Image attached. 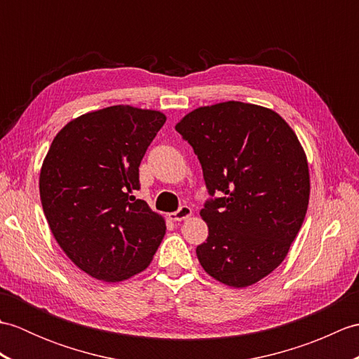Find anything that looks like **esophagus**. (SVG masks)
I'll use <instances>...</instances> for the list:
<instances>
[{
	"label": "esophagus",
	"mask_w": 359,
	"mask_h": 359,
	"mask_svg": "<svg viewBox=\"0 0 359 359\" xmlns=\"http://www.w3.org/2000/svg\"><path fill=\"white\" fill-rule=\"evenodd\" d=\"M191 216H193V210L187 207V205H184V207H180L175 212H171L170 219L174 220V222H182V220H185Z\"/></svg>",
	"instance_id": "esophagus-1"
}]
</instances>
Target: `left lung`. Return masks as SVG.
<instances>
[{
	"instance_id": "left-lung-1",
	"label": "left lung",
	"mask_w": 359,
	"mask_h": 359,
	"mask_svg": "<svg viewBox=\"0 0 359 359\" xmlns=\"http://www.w3.org/2000/svg\"><path fill=\"white\" fill-rule=\"evenodd\" d=\"M175 131L197 154L210 194L220 196L201 210L202 269L228 287L256 284L282 264L306 219V151L278 112L234 100L188 112Z\"/></svg>"
}]
</instances>
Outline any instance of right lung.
I'll return each instance as SVG.
<instances>
[{"instance_id":"add662e5","label":"right lung","mask_w":359,"mask_h":359,"mask_svg":"<svg viewBox=\"0 0 359 359\" xmlns=\"http://www.w3.org/2000/svg\"><path fill=\"white\" fill-rule=\"evenodd\" d=\"M165 121L163 112L129 104L86 112L60 129L43 160L40 197L53 238L98 280L147 270L163 239L165 217L133 194Z\"/></svg>"}]
</instances>
